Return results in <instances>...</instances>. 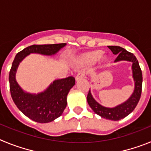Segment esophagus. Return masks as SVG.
<instances>
[{
  "label": "esophagus",
  "instance_id": "obj_1",
  "mask_svg": "<svg viewBox=\"0 0 151 151\" xmlns=\"http://www.w3.org/2000/svg\"><path fill=\"white\" fill-rule=\"evenodd\" d=\"M85 71H84V70H82V71H80L79 73H78V74H77V76H76V79L78 80V79H80V78H83V77H85Z\"/></svg>",
  "mask_w": 151,
  "mask_h": 151
}]
</instances>
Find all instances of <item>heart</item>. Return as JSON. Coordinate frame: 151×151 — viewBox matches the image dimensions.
Returning <instances> with one entry per match:
<instances>
[{
	"instance_id": "b5f03b06",
	"label": "heart",
	"mask_w": 151,
	"mask_h": 151,
	"mask_svg": "<svg viewBox=\"0 0 151 151\" xmlns=\"http://www.w3.org/2000/svg\"><path fill=\"white\" fill-rule=\"evenodd\" d=\"M101 55H102V52L101 50H96V51L91 52V53L85 54L83 56V60L84 61L88 63L94 62L99 59Z\"/></svg>"
}]
</instances>
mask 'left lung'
<instances>
[{"label": "left lung", "instance_id": "left-lung-1", "mask_svg": "<svg viewBox=\"0 0 151 151\" xmlns=\"http://www.w3.org/2000/svg\"><path fill=\"white\" fill-rule=\"evenodd\" d=\"M113 54L117 55L115 62L121 60L130 61L132 63L133 78L134 80V91L133 94L125 103L119 105L114 108H107L101 106L93 98L91 91H89L87 96V101L89 106L93 111L101 116L102 118L107 119L110 120L118 121L125 118L130 114L138 104L140 100L142 90V73L139 66L138 61L135 56L125 49L119 46H108Z\"/></svg>", "mask_w": 151, "mask_h": 151}]
</instances>
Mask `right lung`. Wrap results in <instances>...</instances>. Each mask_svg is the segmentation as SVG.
I'll list each match as a JSON object with an SVG mask.
<instances>
[{
  "mask_svg": "<svg viewBox=\"0 0 151 151\" xmlns=\"http://www.w3.org/2000/svg\"><path fill=\"white\" fill-rule=\"evenodd\" d=\"M66 45V43H62L31 45L19 52L12 63L9 74L12 99L19 110L35 122L47 123L62 115L67 104V94L76 83V80L73 76L55 80L42 93L31 94L24 92L16 81L15 74L17 67L19 63L31 53L52 55L57 53Z\"/></svg>",
  "mask_w": 151,
  "mask_h": 151,
  "instance_id": "right-lung-1",
  "label": "right lung"
}]
</instances>
